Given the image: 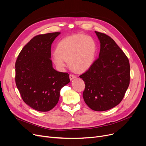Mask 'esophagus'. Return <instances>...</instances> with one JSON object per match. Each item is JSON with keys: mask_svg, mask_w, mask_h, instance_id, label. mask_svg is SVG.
Returning <instances> with one entry per match:
<instances>
[{"mask_svg": "<svg viewBox=\"0 0 146 146\" xmlns=\"http://www.w3.org/2000/svg\"><path fill=\"white\" fill-rule=\"evenodd\" d=\"M69 77H70V80H72L73 79H75V78H76V76L75 75H73V74H70L69 75Z\"/></svg>", "mask_w": 146, "mask_h": 146, "instance_id": "1", "label": "esophagus"}]
</instances>
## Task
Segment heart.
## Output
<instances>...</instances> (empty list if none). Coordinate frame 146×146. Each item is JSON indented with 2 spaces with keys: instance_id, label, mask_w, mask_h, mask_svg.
Masks as SVG:
<instances>
[{
  "instance_id": "1",
  "label": "heart",
  "mask_w": 146,
  "mask_h": 146,
  "mask_svg": "<svg viewBox=\"0 0 146 146\" xmlns=\"http://www.w3.org/2000/svg\"><path fill=\"white\" fill-rule=\"evenodd\" d=\"M96 51V43L91 36L74 34L63 38L57 43L52 60L60 69L67 67L69 62L74 71L83 73L93 65Z\"/></svg>"
}]
</instances>
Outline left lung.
<instances>
[{"label":"left lung","mask_w":146,"mask_h":146,"mask_svg":"<svg viewBox=\"0 0 146 146\" xmlns=\"http://www.w3.org/2000/svg\"><path fill=\"white\" fill-rule=\"evenodd\" d=\"M100 43L99 58L80 76L85 83L83 97L89 108L98 111L108 110L123 100L130 84L128 58L113 39L96 32Z\"/></svg>","instance_id":"8db88e82"}]
</instances>
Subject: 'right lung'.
<instances>
[{
	"mask_svg": "<svg viewBox=\"0 0 146 146\" xmlns=\"http://www.w3.org/2000/svg\"><path fill=\"white\" fill-rule=\"evenodd\" d=\"M60 32L35 36L24 46L15 63V81L24 102L39 111L52 110L60 90L70 82L69 74L56 71L51 60V46Z\"/></svg>",
	"mask_w": 146,
	"mask_h": 146,
	"instance_id": "right-lung-1",
	"label": "right lung"
}]
</instances>
